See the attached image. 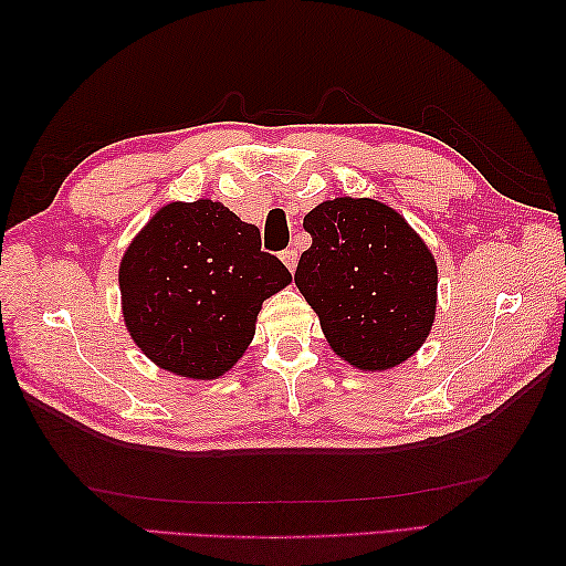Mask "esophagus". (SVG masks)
Returning <instances> with one entry per match:
<instances>
[{
  "mask_svg": "<svg viewBox=\"0 0 566 566\" xmlns=\"http://www.w3.org/2000/svg\"><path fill=\"white\" fill-rule=\"evenodd\" d=\"M280 258L286 264V270H290V272L296 270V262H298V252L296 250H282Z\"/></svg>",
  "mask_w": 566,
  "mask_h": 566,
  "instance_id": "esophagus-1",
  "label": "esophagus"
}]
</instances>
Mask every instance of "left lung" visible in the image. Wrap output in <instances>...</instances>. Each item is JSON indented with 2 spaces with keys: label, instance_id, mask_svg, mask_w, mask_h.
Here are the masks:
<instances>
[{
  "label": "left lung",
  "instance_id": "8db88e82",
  "mask_svg": "<svg viewBox=\"0 0 566 566\" xmlns=\"http://www.w3.org/2000/svg\"><path fill=\"white\" fill-rule=\"evenodd\" d=\"M304 228L311 248L294 282L333 350L359 369L401 365L436 318L438 268L423 240L375 199L323 201Z\"/></svg>",
  "mask_w": 566,
  "mask_h": 566
}]
</instances>
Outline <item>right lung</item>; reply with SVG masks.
<instances>
[{"label": "right lung", "mask_w": 566, "mask_h": 566, "mask_svg": "<svg viewBox=\"0 0 566 566\" xmlns=\"http://www.w3.org/2000/svg\"><path fill=\"white\" fill-rule=\"evenodd\" d=\"M292 282L260 231L223 203H167L118 270L130 338L155 365L216 379L245 353L264 298Z\"/></svg>", "instance_id": "right-lung-1"}]
</instances>
